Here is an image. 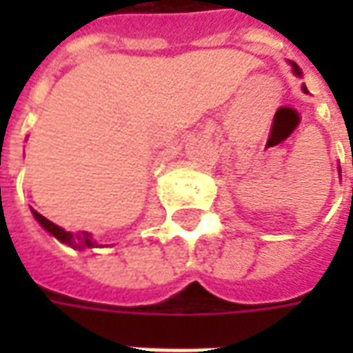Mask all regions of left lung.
<instances>
[{
	"mask_svg": "<svg viewBox=\"0 0 353 353\" xmlns=\"http://www.w3.org/2000/svg\"><path fill=\"white\" fill-rule=\"evenodd\" d=\"M291 65H293V72H295V75H301V68H299L295 62H291ZM303 90H304V92H308V88H306V87H303Z\"/></svg>",
	"mask_w": 353,
	"mask_h": 353,
	"instance_id": "1",
	"label": "left lung"
}]
</instances>
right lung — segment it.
Masks as SVG:
<instances>
[{
    "label": "right lung",
    "mask_w": 353,
    "mask_h": 353,
    "mask_svg": "<svg viewBox=\"0 0 353 353\" xmlns=\"http://www.w3.org/2000/svg\"><path fill=\"white\" fill-rule=\"evenodd\" d=\"M34 212V217L39 221V225H41L43 229L47 230V232H50L52 236H57L60 242H64V244L72 245V248H75V250H85V248H98V244L94 242L92 236L88 234V232H85V230H81V232H77V234H72V232H68V230L60 229L58 225H54L52 221H49L47 217H43L41 214H37L35 210H32Z\"/></svg>",
    "instance_id": "obj_1"
}]
</instances>
